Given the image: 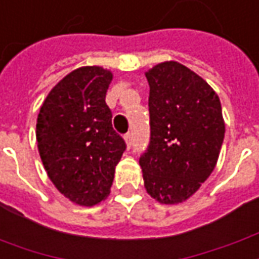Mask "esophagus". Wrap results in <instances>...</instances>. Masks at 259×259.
I'll list each match as a JSON object with an SVG mask.
<instances>
[{
  "instance_id": "34e87169",
  "label": "esophagus",
  "mask_w": 259,
  "mask_h": 259,
  "mask_svg": "<svg viewBox=\"0 0 259 259\" xmlns=\"http://www.w3.org/2000/svg\"><path fill=\"white\" fill-rule=\"evenodd\" d=\"M124 140H126V144H127V147H130V146H132V142H133L132 133H127V135H124Z\"/></svg>"
}]
</instances>
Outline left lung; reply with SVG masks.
<instances>
[{
    "label": "left lung",
    "instance_id": "1",
    "mask_svg": "<svg viewBox=\"0 0 259 259\" xmlns=\"http://www.w3.org/2000/svg\"><path fill=\"white\" fill-rule=\"evenodd\" d=\"M150 143L140 156L146 191L161 204L186 201L217 164L226 124L221 102L187 66L161 62L146 72Z\"/></svg>",
    "mask_w": 259,
    "mask_h": 259
}]
</instances>
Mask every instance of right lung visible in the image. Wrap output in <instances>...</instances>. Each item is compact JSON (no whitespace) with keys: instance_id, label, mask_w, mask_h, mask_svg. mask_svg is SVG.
<instances>
[{"instance_id":"right-lung-1","label":"right lung","mask_w":259,"mask_h":259,"mask_svg":"<svg viewBox=\"0 0 259 259\" xmlns=\"http://www.w3.org/2000/svg\"><path fill=\"white\" fill-rule=\"evenodd\" d=\"M112 72L82 66L59 80L42 103L36 142L55 187L79 205L105 200L126 143L112 126L105 102Z\"/></svg>"}]
</instances>
